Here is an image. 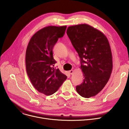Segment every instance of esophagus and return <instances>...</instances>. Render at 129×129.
<instances>
[{"mask_svg":"<svg viewBox=\"0 0 129 129\" xmlns=\"http://www.w3.org/2000/svg\"><path fill=\"white\" fill-rule=\"evenodd\" d=\"M68 72L70 73V75H72L73 73V72H74V70H69L68 71Z\"/></svg>","mask_w":129,"mask_h":129,"instance_id":"esophagus-1","label":"esophagus"}]
</instances>
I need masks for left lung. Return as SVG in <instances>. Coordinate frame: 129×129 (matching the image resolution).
Returning <instances> with one entry per match:
<instances>
[{
    "label": "left lung",
    "mask_w": 129,
    "mask_h": 129,
    "mask_svg": "<svg viewBox=\"0 0 129 129\" xmlns=\"http://www.w3.org/2000/svg\"><path fill=\"white\" fill-rule=\"evenodd\" d=\"M67 34L81 59L84 78L76 90L83 98L94 96L104 88L112 71L108 40L100 30L87 24L69 26Z\"/></svg>",
    "instance_id": "obj_1"
}]
</instances>
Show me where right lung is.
I'll list each match as a JSON object with an SVG mask.
<instances>
[{
  "label": "right lung",
  "mask_w": 129,
  "mask_h": 129,
  "mask_svg": "<svg viewBox=\"0 0 129 129\" xmlns=\"http://www.w3.org/2000/svg\"><path fill=\"white\" fill-rule=\"evenodd\" d=\"M67 26H48L37 31L30 38L25 53L26 70L36 90L50 95L58 90L67 76L54 68L52 49L64 36Z\"/></svg>",
  "instance_id": "add662e5"
}]
</instances>
